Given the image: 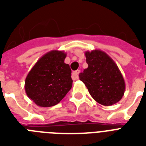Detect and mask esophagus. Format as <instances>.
Segmentation results:
<instances>
[{"mask_svg": "<svg viewBox=\"0 0 146 146\" xmlns=\"http://www.w3.org/2000/svg\"><path fill=\"white\" fill-rule=\"evenodd\" d=\"M80 73V70H77L73 71V73H72V78H73V80H76L79 79V73Z\"/></svg>", "mask_w": 146, "mask_h": 146, "instance_id": "1", "label": "esophagus"}]
</instances>
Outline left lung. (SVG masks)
Listing matches in <instances>:
<instances>
[{
    "label": "left lung",
    "instance_id": "1",
    "mask_svg": "<svg viewBox=\"0 0 146 146\" xmlns=\"http://www.w3.org/2000/svg\"><path fill=\"white\" fill-rule=\"evenodd\" d=\"M88 67L80 73L89 94L99 104L110 106L121 100L125 92L122 73L113 59L101 50L86 51Z\"/></svg>",
    "mask_w": 146,
    "mask_h": 146
}]
</instances>
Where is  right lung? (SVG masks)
<instances>
[{"instance_id":"right-lung-1","label":"right lung","mask_w":146,"mask_h":146,"mask_svg":"<svg viewBox=\"0 0 146 146\" xmlns=\"http://www.w3.org/2000/svg\"><path fill=\"white\" fill-rule=\"evenodd\" d=\"M66 54L53 50L38 60L25 81V90L38 106L51 107L61 101L72 88L69 64L64 63Z\"/></svg>"}]
</instances>
